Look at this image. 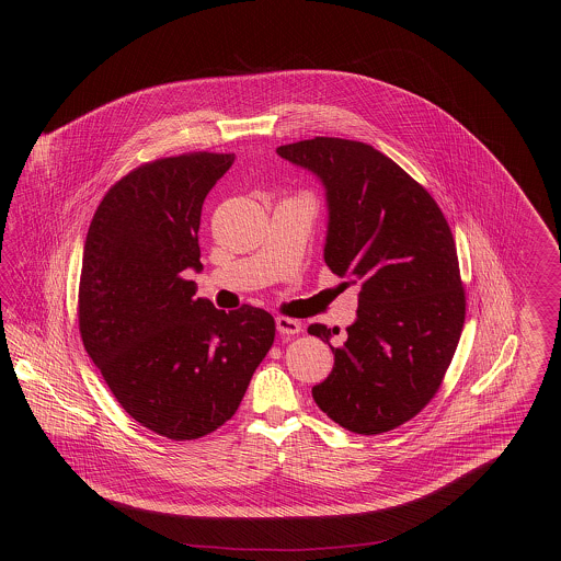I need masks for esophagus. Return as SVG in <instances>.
I'll use <instances>...</instances> for the list:
<instances>
[{
    "label": "esophagus",
    "mask_w": 561,
    "mask_h": 561,
    "mask_svg": "<svg viewBox=\"0 0 561 561\" xmlns=\"http://www.w3.org/2000/svg\"><path fill=\"white\" fill-rule=\"evenodd\" d=\"M275 328L284 336H294V334H298L302 330L300 321L290 320V318H275Z\"/></svg>",
    "instance_id": "esophagus-1"
}]
</instances>
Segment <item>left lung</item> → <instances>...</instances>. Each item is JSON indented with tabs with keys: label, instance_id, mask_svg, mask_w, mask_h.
<instances>
[{
	"label": "left lung",
	"instance_id": "left-lung-1",
	"mask_svg": "<svg viewBox=\"0 0 561 561\" xmlns=\"http://www.w3.org/2000/svg\"><path fill=\"white\" fill-rule=\"evenodd\" d=\"M277 156L320 181L323 261L345 286H359L341 347L330 345L339 328L309 325L334 353L313 400L359 435L400 427L437 393L462 332L453 231L427 191L370 145L316 136L277 147Z\"/></svg>",
	"mask_w": 561,
	"mask_h": 561
}]
</instances>
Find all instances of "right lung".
<instances>
[{
  "label": "right lung",
  "instance_id": "add662e5",
  "mask_svg": "<svg viewBox=\"0 0 561 561\" xmlns=\"http://www.w3.org/2000/svg\"><path fill=\"white\" fill-rule=\"evenodd\" d=\"M233 153L151 161L108 188L90 222L80 279L83 347L122 408L168 439L225 425L275 339L271 313L195 298L199 218Z\"/></svg>",
  "mask_w": 561,
  "mask_h": 561
}]
</instances>
